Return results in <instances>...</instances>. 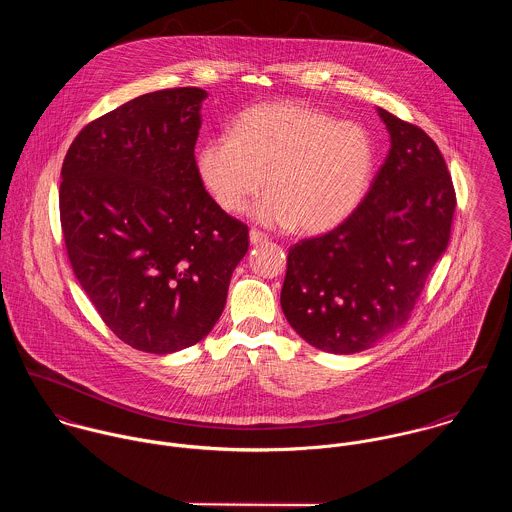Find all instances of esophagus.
I'll use <instances>...</instances> for the list:
<instances>
[{
  "label": "esophagus",
  "instance_id": "obj_1",
  "mask_svg": "<svg viewBox=\"0 0 512 512\" xmlns=\"http://www.w3.org/2000/svg\"><path fill=\"white\" fill-rule=\"evenodd\" d=\"M248 238H250V244H254V246L268 242V236L264 232H260V230H254V228L248 232Z\"/></svg>",
  "mask_w": 512,
  "mask_h": 512
}]
</instances>
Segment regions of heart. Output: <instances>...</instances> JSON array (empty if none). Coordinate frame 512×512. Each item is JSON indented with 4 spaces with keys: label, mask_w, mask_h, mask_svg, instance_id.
Returning <instances> with one entry per match:
<instances>
[{
    "label": "heart",
    "mask_w": 512,
    "mask_h": 512,
    "mask_svg": "<svg viewBox=\"0 0 512 512\" xmlns=\"http://www.w3.org/2000/svg\"><path fill=\"white\" fill-rule=\"evenodd\" d=\"M197 173L224 213H240L266 185L256 219L319 234L361 205L374 146L363 126L337 122L313 106L260 104L234 120L230 136L199 147Z\"/></svg>",
    "instance_id": "1"
}]
</instances>
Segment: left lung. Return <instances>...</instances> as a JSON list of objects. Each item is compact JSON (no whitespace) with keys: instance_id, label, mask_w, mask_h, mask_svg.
Wrapping results in <instances>:
<instances>
[{"instance_id":"1","label":"left lung","mask_w":512,"mask_h":512,"mask_svg":"<svg viewBox=\"0 0 512 512\" xmlns=\"http://www.w3.org/2000/svg\"><path fill=\"white\" fill-rule=\"evenodd\" d=\"M390 149L363 203L290 248L280 303L311 347L353 355L400 329L445 252L455 191L434 140L376 108Z\"/></svg>"}]
</instances>
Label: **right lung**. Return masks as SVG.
Listing matches in <instances>:
<instances>
[{"label":"right lung","mask_w":512,"mask_h":512,"mask_svg":"<svg viewBox=\"0 0 512 512\" xmlns=\"http://www.w3.org/2000/svg\"><path fill=\"white\" fill-rule=\"evenodd\" d=\"M207 96H138L82 128L61 169L74 276L114 335L151 355L211 333L248 252L246 224L220 209L197 173Z\"/></svg>","instance_id":"obj_1"}]
</instances>
